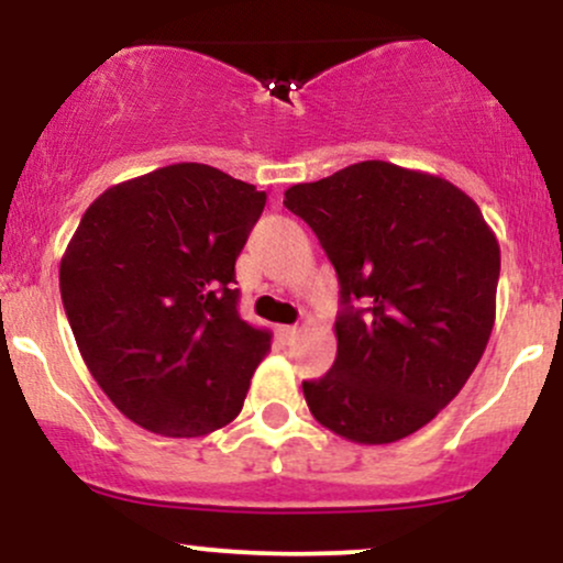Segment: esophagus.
<instances>
[{
	"instance_id": "esophagus-1",
	"label": "esophagus",
	"mask_w": 563,
	"mask_h": 563,
	"mask_svg": "<svg viewBox=\"0 0 563 563\" xmlns=\"http://www.w3.org/2000/svg\"><path fill=\"white\" fill-rule=\"evenodd\" d=\"M277 339H280L283 344H294V341L299 339V328H296V325H280V328H277Z\"/></svg>"
}]
</instances>
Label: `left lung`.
<instances>
[{"instance_id":"obj_1","label":"left lung","mask_w":563,"mask_h":563,"mask_svg":"<svg viewBox=\"0 0 563 563\" xmlns=\"http://www.w3.org/2000/svg\"><path fill=\"white\" fill-rule=\"evenodd\" d=\"M286 209L312 228L335 275L339 352L303 399L360 444L410 437L455 399L495 322L500 245L466 192L386 161L294 185Z\"/></svg>"}]
</instances>
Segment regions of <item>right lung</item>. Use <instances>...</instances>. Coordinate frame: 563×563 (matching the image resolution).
<instances>
[{
	"mask_svg": "<svg viewBox=\"0 0 563 563\" xmlns=\"http://www.w3.org/2000/svg\"><path fill=\"white\" fill-rule=\"evenodd\" d=\"M267 192L206 164L113 185L60 262L70 331L100 389L142 429L203 437L241 412L273 333L238 312L235 260Z\"/></svg>",
	"mask_w": 563,
	"mask_h": 563,
	"instance_id": "right-lung-1",
	"label": "right lung"
}]
</instances>
